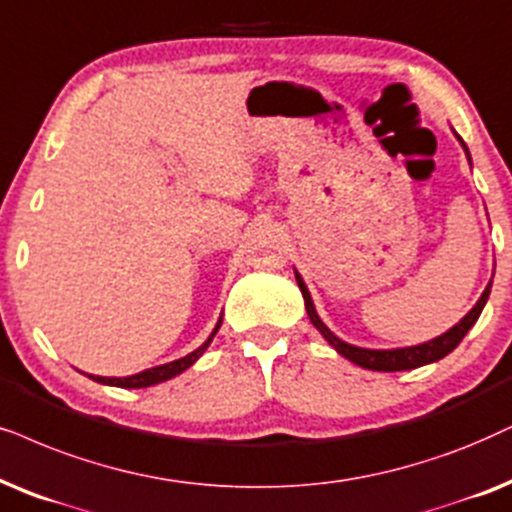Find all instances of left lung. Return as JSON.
Segmentation results:
<instances>
[{"instance_id":"1","label":"left lung","mask_w":512,"mask_h":512,"mask_svg":"<svg viewBox=\"0 0 512 512\" xmlns=\"http://www.w3.org/2000/svg\"><path fill=\"white\" fill-rule=\"evenodd\" d=\"M463 148H466V143H463ZM466 155H468V148H466ZM468 159H470V155H468ZM296 282H298V287H301L305 310H308L310 322H313L317 331L327 338L331 348H334L336 353H341L345 360L355 362L357 367H364L371 371H404V369H416V367H423V364L442 360L444 355H449L451 350H454L456 345L463 341V336L468 334V329L477 322V317H480L484 303H487V298H489V291H491V282H489L487 289H484V294L480 296V301L475 303V308L470 310V313L463 317L456 327H451L447 334L437 336V338H433V341L421 343V345H411V348H397V350H367V348H357V345L345 343V341H341V338H336L334 334H331V331L327 329V324L317 317L313 298H310L308 289H305V284L298 272H296Z\"/></svg>"}]
</instances>
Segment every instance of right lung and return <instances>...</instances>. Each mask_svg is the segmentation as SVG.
I'll list each match as a JSON object with an SVG mask.
<instances>
[{"mask_svg": "<svg viewBox=\"0 0 512 512\" xmlns=\"http://www.w3.org/2000/svg\"><path fill=\"white\" fill-rule=\"evenodd\" d=\"M221 329V320H218L214 334H211L204 345H199L195 353L181 357V360L176 362H169V364H162V367H152V369H145L141 374H134V376H126V378H103V376H91L94 381L98 383H105V386H117V388H148V386H155V383H162V381H169V378H174L185 371L188 367H192L199 360V355L204 353V350L209 348V343L214 341L216 331Z\"/></svg>", "mask_w": 512, "mask_h": 512, "instance_id": "obj_1", "label": "right lung"}]
</instances>
